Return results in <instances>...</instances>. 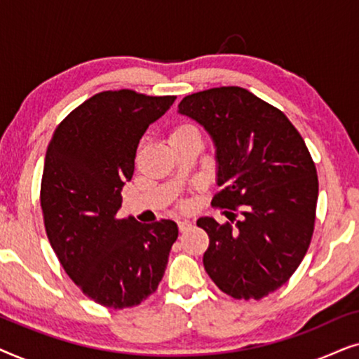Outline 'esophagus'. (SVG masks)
<instances>
[{
  "label": "esophagus",
  "mask_w": 359,
  "mask_h": 359,
  "mask_svg": "<svg viewBox=\"0 0 359 359\" xmlns=\"http://www.w3.org/2000/svg\"><path fill=\"white\" fill-rule=\"evenodd\" d=\"M178 229L180 232H186V230L191 229V222L189 220H178Z\"/></svg>",
  "instance_id": "34e87169"
}]
</instances>
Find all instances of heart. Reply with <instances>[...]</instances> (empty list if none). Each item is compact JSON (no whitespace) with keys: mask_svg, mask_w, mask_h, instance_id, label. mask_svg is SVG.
Listing matches in <instances>:
<instances>
[{"mask_svg":"<svg viewBox=\"0 0 359 359\" xmlns=\"http://www.w3.org/2000/svg\"><path fill=\"white\" fill-rule=\"evenodd\" d=\"M194 132H198V130H196L193 126L180 124V126H176V127H173V129H171L170 140L171 139H176V137H183V135H188V134H194Z\"/></svg>","mask_w":359,"mask_h":359,"instance_id":"b5f03b06","label":"heart"}]
</instances>
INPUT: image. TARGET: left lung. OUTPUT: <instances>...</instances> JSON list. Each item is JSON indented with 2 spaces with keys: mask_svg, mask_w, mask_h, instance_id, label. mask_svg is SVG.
<instances>
[{
  "mask_svg": "<svg viewBox=\"0 0 359 359\" xmlns=\"http://www.w3.org/2000/svg\"><path fill=\"white\" fill-rule=\"evenodd\" d=\"M178 112L212 139L222 188L212 205L227 209L225 224L198 220L209 235L205 271L229 296L258 301L287 283L311 245L318 198L312 156L284 112L245 88L194 93Z\"/></svg>",
  "mask_w": 359,
  "mask_h": 359,
  "instance_id": "8db88e82",
  "label": "left lung"
}]
</instances>
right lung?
Returning a JSON list of instances; mask_svg holds the SVG:
<instances>
[{
    "mask_svg": "<svg viewBox=\"0 0 359 359\" xmlns=\"http://www.w3.org/2000/svg\"><path fill=\"white\" fill-rule=\"evenodd\" d=\"M175 100L97 93L60 122L47 147L41 205L48 242L73 283L104 307H134L151 296L178 238L173 220L117 217L142 135Z\"/></svg>",
    "mask_w": 359,
    "mask_h": 359,
    "instance_id": "right-lung-1",
    "label": "right lung"
}]
</instances>
